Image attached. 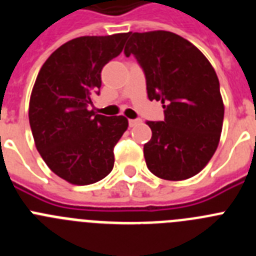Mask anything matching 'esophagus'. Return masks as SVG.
<instances>
[{
	"label": "esophagus",
	"mask_w": 256,
	"mask_h": 256,
	"mask_svg": "<svg viewBox=\"0 0 256 256\" xmlns=\"http://www.w3.org/2000/svg\"><path fill=\"white\" fill-rule=\"evenodd\" d=\"M140 119H130V126H134L140 123Z\"/></svg>",
	"instance_id": "34e87169"
}]
</instances>
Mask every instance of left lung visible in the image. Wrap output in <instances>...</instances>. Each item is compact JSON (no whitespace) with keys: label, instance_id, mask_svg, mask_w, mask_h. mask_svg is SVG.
I'll use <instances>...</instances> for the list:
<instances>
[{"label":"left lung","instance_id":"obj_1","mask_svg":"<svg viewBox=\"0 0 256 256\" xmlns=\"http://www.w3.org/2000/svg\"><path fill=\"white\" fill-rule=\"evenodd\" d=\"M133 55L146 76L148 100L162 101L164 122H148L152 137L144 146L148 170L166 180L200 173L220 140L224 105L216 70L204 54L166 30L128 33Z\"/></svg>","mask_w":256,"mask_h":256}]
</instances>
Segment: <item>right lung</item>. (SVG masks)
I'll return each instance as SVG.
<instances>
[{
    "label": "right lung",
    "instance_id": "obj_1",
    "mask_svg": "<svg viewBox=\"0 0 256 256\" xmlns=\"http://www.w3.org/2000/svg\"><path fill=\"white\" fill-rule=\"evenodd\" d=\"M128 33L84 36L58 47L44 61L29 101L36 148L56 176L76 186L105 178L114 146L128 128L123 115L88 110L100 94L101 70L122 52Z\"/></svg>",
    "mask_w": 256,
    "mask_h": 256
}]
</instances>
